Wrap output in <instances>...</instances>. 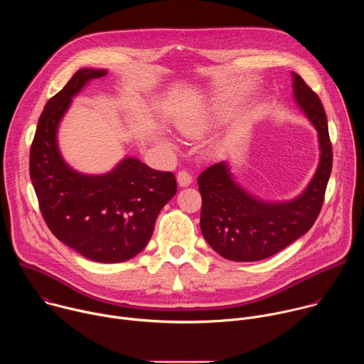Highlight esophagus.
<instances>
[{"label": "esophagus", "mask_w": 364, "mask_h": 364, "mask_svg": "<svg viewBox=\"0 0 364 364\" xmlns=\"http://www.w3.org/2000/svg\"><path fill=\"white\" fill-rule=\"evenodd\" d=\"M191 181H193V177H191V174L188 171H184V170L178 171L177 183H178L180 187H187V186L191 184Z\"/></svg>", "instance_id": "esophagus-1"}]
</instances>
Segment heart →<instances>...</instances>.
I'll return each mask as SVG.
<instances>
[{
	"label": "heart",
	"instance_id": "b5f03b06",
	"mask_svg": "<svg viewBox=\"0 0 364 364\" xmlns=\"http://www.w3.org/2000/svg\"><path fill=\"white\" fill-rule=\"evenodd\" d=\"M212 118H213V115H210V114H198L193 118H187V119L178 122L177 127L184 135H196L210 124Z\"/></svg>",
	"mask_w": 364,
	"mask_h": 364
}]
</instances>
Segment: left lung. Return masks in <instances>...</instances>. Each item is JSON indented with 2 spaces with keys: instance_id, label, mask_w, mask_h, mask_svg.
I'll list each match as a JSON object with an SVG mask.
<instances>
[{
  "instance_id": "obj_1",
  "label": "left lung",
  "mask_w": 364,
  "mask_h": 364,
  "mask_svg": "<svg viewBox=\"0 0 364 364\" xmlns=\"http://www.w3.org/2000/svg\"><path fill=\"white\" fill-rule=\"evenodd\" d=\"M294 97L318 134L320 161L314 177L295 198L265 201L237 184L222 161L198 178L203 198L200 229L213 250L235 262L267 259L305 235L317 220L333 167L327 115L317 93L292 72Z\"/></svg>"
}]
</instances>
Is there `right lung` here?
Here are the masks:
<instances>
[{
    "label": "right lung",
    "mask_w": 364,
    "mask_h": 364,
    "mask_svg": "<svg viewBox=\"0 0 364 364\" xmlns=\"http://www.w3.org/2000/svg\"><path fill=\"white\" fill-rule=\"evenodd\" d=\"M107 75L83 68L46 103L30 149V178L51 233L90 261L118 264L146 246L177 181L173 173L152 170L135 157L105 174L79 173L63 160L58 145L62 118L90 80Z\"/></svg>",
    "instance_id": "right-lung-1"
}]
</instances>
